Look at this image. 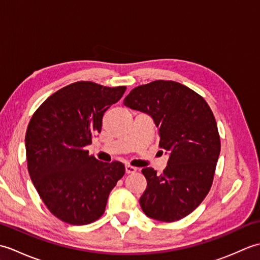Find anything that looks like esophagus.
<instances>
[{"label":"esophagus","mask_w":260,"mask_h":260,"mask_svg":"<svg viewBox=\"0 0 260 260\" xmlns=\"http://www.w3.org/2000/svg\"><path fill=\"white\" fill-rule=\"evenodd\" d=\"M136 171H137V169L134 168V167H131V165H126V167H125V172H126L127 174L135 173Z\"/></svg>","instance_id":"esophagus-1"}]
</instances>
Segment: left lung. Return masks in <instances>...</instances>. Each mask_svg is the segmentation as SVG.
Wrapping results in <instances>:
<instances>
[{
	"label": "left lung",
	"instance_id": "left-lung-1",
	"mask_svg": "<svg viewBox=\"0 0 260 260\" xmlns=\"http://www.w3.org/2000/svg\"><path fill=\"white\" fill-rule=\"evenodd\" d=\"M126 107L150 115L157 127L158 146L169 153L163 174L142 170L147 181L140 199L144 213L172 222L191 213L211 187L220 154V137L212 110L184 85L156 80L134 88Z\"/></svg>",
	"mask_w": 260,
	"mask_h": 260
}]
</instances>
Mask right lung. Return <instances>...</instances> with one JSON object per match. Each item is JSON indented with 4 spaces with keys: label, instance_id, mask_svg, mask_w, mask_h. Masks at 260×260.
<instances>
[{
    "label": "right lung",
    "instance_id": "1",
    "mask_svg": "<svg viewBox=\"0 0 260 260\" xmlns=\"http://www.w3.org/2000/svg\"><path fill=\"white\" fill-rule=\"evenodd\" d=\"M125 90L74 82L47 98L27 125L31 181L49 211L63 222L81 225L101 218L110 191L125 173L123 163L98 161L86 150L101 133L105 112Z\"/></svg>",
    "mask_w": 260,
    "mask_h": 260
}]
</instances>
